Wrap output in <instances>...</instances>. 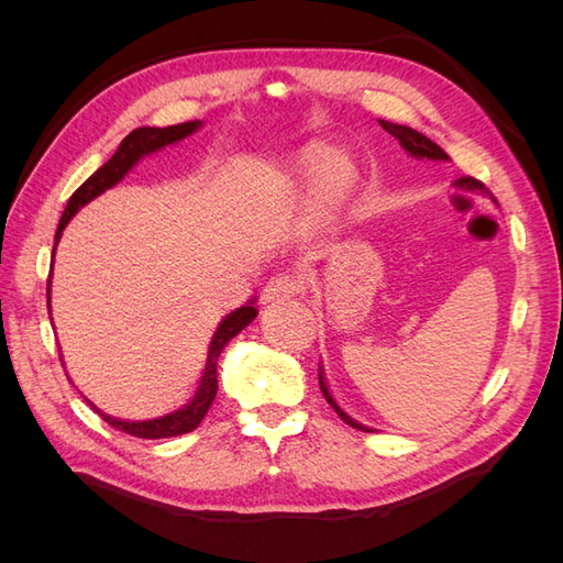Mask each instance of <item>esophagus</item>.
<instances>
[{"instance_id": "1", "label": "esophagus", "mask_w": 563, "mask_h": 563, "mask_svg": "<svg viewBox=\"0 0 563 563\" xmlns=\"http://www.w3.org/2000/svg\"><path fill=\"white\" fill-rule=\"evenodd\" d=\"M302 291V282L294 275H279L272 277L263 288V300L265 302H282L291 300Z\"/></svg>"}]
</instances>
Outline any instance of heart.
<instances>
[{"label": "heart", "mask_w": 563, "mask_h": 563, "mask_svg": "<svg viewBox=\"0 0 563 563\" xmlns=\"http://www.w3.org/2000/svg\"><path fill=\"white\" fill-rule=\"evenodd\" d=\"M305 174H308L317 183L323 199H329V201L343 199L352 187L350 164L321 147L312 150L308 159H305Z\"/></svg>", "instance_id": "b5f03b06"}]
</instances>
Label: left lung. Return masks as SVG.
<instances>
[{
    "label": "left lung",
    "mask_w": 563,
    "mask_h": 563,
    "mask_svg": "<svg viewBox=\"0 0 563 563\" xmlns=\"http://www.w3.org/2000/svg\"><path fill=\"white\" fill-rule=\"evenodd\" d=\"M380 122V126L387 131V133H391L395 135V139L399 141V145L408 152V155L411 157H416V159H451L444 150H441L437 143H432L428 135H422L420 131H416V129H411V126H401V124H391V122H385V119H378ZM455 185H460V187H470V190H484V185L479 183V180H474V178H457L455 180ZM319 387H321V391H323V399H327L329 404H331V408L333 411L340 416V420H345L350 428H354V430H364V432H373V430H368V428H364V424H360L356 420H352L343 408H340L338 404H335V399H333V395L329 391V385H327V380H323V371H321V366H319Z\"/></svg>",
    "instance_id": "8db88e82"
}]
</instances>
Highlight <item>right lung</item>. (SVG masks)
<instances>
[{
  "mask_svg": "<svg viewBox=\"0 0 563 563\" xmlns=\"http://www.w3.org/2000/svg\"><path fill=\"white\" fill-rule=\"evenodd\" d=\"M199 126H201V122H199V119H195V122H185V124L166 126V129L141 126V129L131 131L126 139L122 141V145L117 147L114 155L103 166H100L89 180H84L75 190V195L70 197V201H67V207H65L63 218H60V223H58V230H56V244L60 242V234H63L65 225L70 223V218L84 207V203H89L98 195H103L106 190H110L112 185H117L119 180H122L131 172L135 164H139L141 157L152 155V152H157V150H162L166 145H172V143H178V141L187 139V135L195 133ZM54 251H56V246H54ZM46 302H51V279L46 284ZM255 317H258V310L253 308V300H251V302L244 305V308L230 312L223 321H220V327L216 329V333L211 338L209 354H207V368H203V376L199 380V387L195 391L192 401L187 404V406H183L180 411L162 416V418H155V420H119V418H112V416L103 413V411H100V408H96L87 399L89 406L108 424H112V428H117L119 432H126L131 437L166 439V437H178V434L192 432L197 424L203 420V416H207V411H209L213 399H216V391H218V356H220V352H223V347L230 343V340L240 331H244Z\"/></svg>",
  "mask_w": 563,
  "mask_h": 563,
  "instance_id": "add662e5",
  "label": "right lung"
}]
</instances>
